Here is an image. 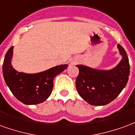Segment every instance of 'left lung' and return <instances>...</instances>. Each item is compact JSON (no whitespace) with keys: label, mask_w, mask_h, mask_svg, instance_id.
I'll use <instances>...</instances> for the list:
<instances>
[{"label":"left lung","mask_w":135,"mask_h":135,"mask_svg":"<svg viewBox=\"0 0 135 135\" xmlns=\"http://www.w3.org/2000/svg\"><path fill=\"white\" fill-rule=\"evenodd\" d=\"M122 59L114 68L101 70L78 65L79 74L75 81L78 93L93 106H104L114 100L125 87L129 75V63L126 51L117 45Z\"/></svg>","instance_id":"left-lung-1"}]
</instances>
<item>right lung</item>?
Returning a JSON list of instances; mask_svg holds the SVG:
<instances>
[{
	"instance_id": "obj_1",
	"label": "right lung",
	"mask_w": 135,
	"mask_h": 135,
	"mask_svg": "<svg viewBox=\"0 0 135 135\" xmlns=\"http://www.w3.org/2000/svg\"><path fill=\"white\" fill-rule=\"evenodd\" d=\"M11 47L7 51L3 64V74L6 85L16 98L27 105L42 103L48 99L52 91L53 80L68 68V65H61L45 71L28 74L19 73L13 68Z\"/></svg>"
}]
</instances>
